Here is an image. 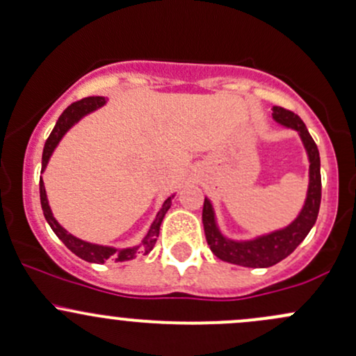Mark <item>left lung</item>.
<instances>
[{"instance_id":"obj_1","label":"left lung","mask_w":356,"mask_h":356,"mask_svg":"<svg viewBox=\"0 0 356 356\" xmlns=\"http://www.w3.org/2000/svg\"><path fill=\"white\" fill-rule=\"evenodd\" d=\"M273 118L280 122V124L286 126V128L297 129L300 133L302 141H304L307 153H309L310 160V184L309 193H307L305 207L298 215L291 225L273 234L264 235V237L256 238V241L249 242H234L228 241L220 234L218 227L215 223V215H213L211 203L204 200L203 204V225L204 235L209 249L213 250L216 257L227 263L238 264V266L245 268H269L273 264L280 263L290 256L298 244L307 237L310 228L316 223L317 215H319L321 207V159L319 149H317L316 141L307 131L304 121L298 118L295 112L283 109V107L275 106L273 107Z\"/></svg>"}]
</instances>
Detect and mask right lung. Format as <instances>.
I'll use <instances>...</instances> for the list:
<instances>
[{
    "instance_id": "add662e5",
    "label": "right lung",
    "mask_w": 356,
    "mask_h": 356,
    "mask_svg": "<svg viewBox=\"0 0 356 356\" xmlns=\"http://www.w3.org/2000/svg\"><path fill=\"white\" fill-rule=\"evenodd\" d=\"M104 104H106V99H104V97H85V99L78 100V102H73L71 106L66 107L65 112L59 115L54 129L51 131L46 145H44L42 170L46 168L47 162H49V159H51V153L54 152L56 145L59 143V140L63 138V134H65L66 131H68L71 126L78 121V119H81L85 114H88V112L99 109V107H102ZM39 189H40V204H42L44 216H46L47 223L51 225L52 232H54V234L61 238L63 244L68 247L71 252L76 254V256L81 257V259L88 261V263H97V264H102V263H106V261H112V263H122V261H129V259H133V257H136V254H143V256L145 254H148L149 250L155 247L156 237H159V234H160V223H162L167 209L170 208V204H172V197H167L165 203L162 204V209H160L159 215H156L155 222H153L152 227H149L147 237L141 241L140 245L128 247V249H114V247L90 244V242H83V241H80V238L73 237V235L68 234L65 228L56 222L54 216H52L49 203H47V196H46V189H44L42 177H40Z\"/></svg>"
}]
</instances>
